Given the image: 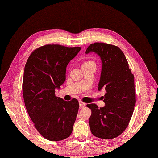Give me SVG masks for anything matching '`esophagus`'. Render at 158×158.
Masks as SVG:
<instances>
[{"instance_id":"esophagus-1","label":"esophagus","mask_w":158,"mask_h":158,"mask_svg":"<svg viewBox=\"0 0 158 158\" xmlns=\"http://www.w3.org/2000/svg\"><path fill=\"white\" fill-rule=\"evenodd\" d=\"M85 106H86L85 103L81 102V101H79V107H80V108H83V107H85Z\"/></svg>"}]
</instances>
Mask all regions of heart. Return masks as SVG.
Masks as SVG:
<instances>
[{"label":"heart","mask_w":158,"mask_h":158,"mask_svg":"<svg viewBox=\"0 0 158 158\" xmlns=\"http://www.w3.org/2000/svg\"><path fill=\"white\" fill-rule=\"evenodd\" d=\"M95 64L94 61L92 60H85L82 63V66H87L89 65V64Z\"/></svg>","instance_id":"1"}]
</instances>
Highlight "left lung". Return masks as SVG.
<instances>
[{
	"mask_svg": "<svg viewBox=\"0 0 158 158\" xmlns=\"http://www.w3.org/2000/svg\"><path fill=\"white\" fill-rule=\"evenodd\" d=\"M95 52L100 56L102 69L98 90L106 91L103 107L87 104L91 109L89 126L92 134L101 139L118 137L128 126L136 102L134 76L123 51L114 44L94 43L85 53Z\"/></svg>",
	"mask_w": 158,
	"mask_h": 158,
	"instance_id": "8db88e82",
	"label": "left lung"
}]
</instances>
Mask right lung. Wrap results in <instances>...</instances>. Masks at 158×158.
I'll return each instance as SVG.
<instances>
[{
    "label": "right lung",
    "mask_w": 158,
    "mask_h": 158,
    "mask_svg": "<svg viewBox=\"0 0 158 158\" xmlns=\"http://www.w3.org/2000/svg\"><path fill=\"white\" fill-rule=\"evenodd\" d=\"M81 47L46 44L31 52L26 63L23 94L27 111L44 138L60 141L70 136L79 105L55 96V89L65 81L66 67Z\"/></svg>",
    "instance_id": "right-lung-1"
}]
</instances>
